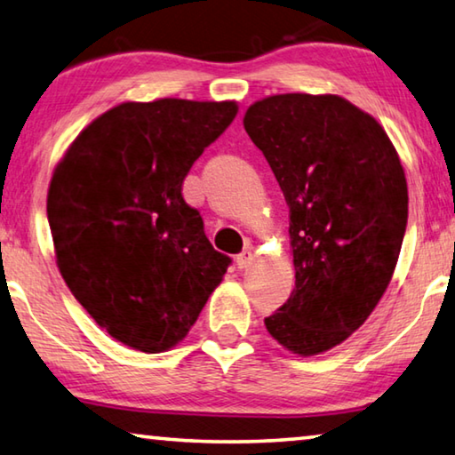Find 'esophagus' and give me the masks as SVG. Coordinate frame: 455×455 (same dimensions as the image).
I'll use <instances>...</instances> for the list:
<instances>
[{
	"label": "esophagus",
	"instance_id": "obj_1",
	"mask_svg": "<svg viewBox=\"0 0 455 455\" xmlns=\"http://www.w3.org/2000/svg\"><path fill=\"white\" fill-rule=\"evenodd\" d=\"M251 259H253L251 257V251H243V253H239L235 259L236 267H239V269H247V267L251 265Z\"/></svg>",
	"mask_w": 455,
	"mask_h": 455
}]
</instances>
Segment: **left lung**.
Listing matches in <instances>:
<instances>
[{"label":"left lung","instance_id":"left-lung-1","mask_svg":"<svg viewBox=\"0 0 455 455\" xmlns=\"http://www.w3.org/2000/svg\"><path fill=\"white\" fill-rule=\"evenodd\" d=\"M243 124L290 206L295 287L265 326L295 355H318L363 326L393 277L405 172L385 129L342 97H267Z\"/></svg>","mask_w":455,"mask_h":455}]
</instances>
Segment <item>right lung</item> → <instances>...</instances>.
<instances>
[{"instance_id": "1", "label": "right lung", "mask_w": 455, "mask_h": 455, "mask_svg": "<svg viewBox=\"0 0 455 455\" xmlns=\"http://www.w3.org/2000/svg\"><path fill=\"white\" fill-rule=\"evenodd\" d=\"M235 115L233 100L124 103L56 165L48 225L59 269L92 320L135 350L182 340L233 263L208 241L182 184Z\"/></svg>"}]
</instances>
